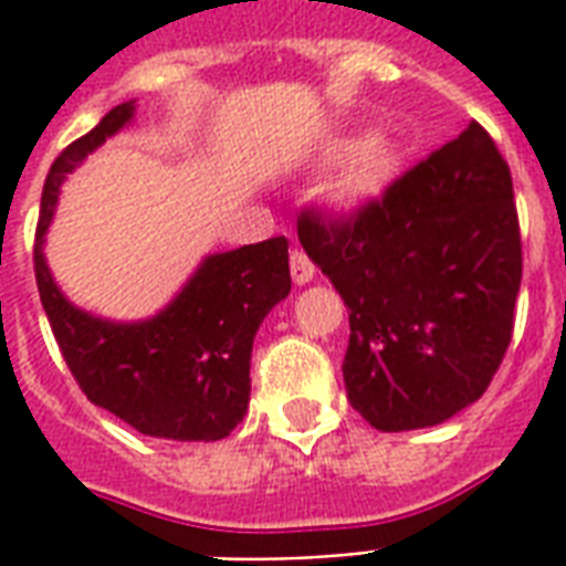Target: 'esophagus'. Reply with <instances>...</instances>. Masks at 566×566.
Wrapping results in <instances>:
<instances>
[{
	"label": "esophagus",
	"instance_id": "1",
	"mask_svg": "<svg viewBox=\"0 0 566 566\" xmlns=\"http://www.w3.org/2000/svg\"><path fill=\"white\" fill-rule=\"evenodd\" d=\"M314 264H312V258L308 254L302 252V249H293L291 252V275H293V282L296 284H308L314 279Z\"/></svg>",
	"mask_w": 566,
	"mask_h": 566
}]
</instances>
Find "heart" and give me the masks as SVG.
I'll use <instances>...</instances> for the list:
<instances>
[{
    "label": "heart",
    "mask_w": 566,
    "mask_h": 566,
    "mask_svg": "<svg viewBox=\"0 0 566 566\" xmlns=\"http://www.w3.org/2000/svg\"><path fill=\"white\" fill-rule=\"evenodd\" d=\"M391 157L395 154H391V145H388L386 136L382 133H368L344 163L340 189L344 192H365V189L377 187L388 166H391Z\"/></svg>",
    "instance_id": "obj_1"
}]
</instances>
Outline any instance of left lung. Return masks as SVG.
Masks as SVG:
<instances>
[{
    "label": "left lung",
    "mask_w": 566,
    "mask_h": 566,
    "mask_svg": "<svg viewBox=\"0 0 566 566\" xmlns=\"http://www.w3.org/2000/svg\"><path fill=\"white\" fill-rule=\"evenodd\" d=\"M302 249L350 312L344 386L377 430L481 398L511 344L523 243L511 168L478 120L350 219L305 210Z\"/></svg>",
    "instance_id": "left-lung-1"
}]
</instances>
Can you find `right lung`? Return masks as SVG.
Instances as JSON below:
<instances>
[{
	"label": "right lung",
	"mask_w": 566,
	"mask_h": 566,
	"mask_svg": "<svg viewBox=\"0 0 566 566\" xmlns=\"http://www.w3.org/2000/svg\"><path fill=\"white\" fill-rule=\"evenodd\" d=\"M133 112L136 103H120L55 157L34 234L38 293L59 350L94 407L109 409L145 437L216 442L243 421L252 391L254 332L291 293L287 240L273 237L207 254L184 291L139 323L103 321L76 308L59 291L43 258V237L64 178L127 127Z\"/></svg>",
	"instance_id": "add662e5"
}]
</instances>
